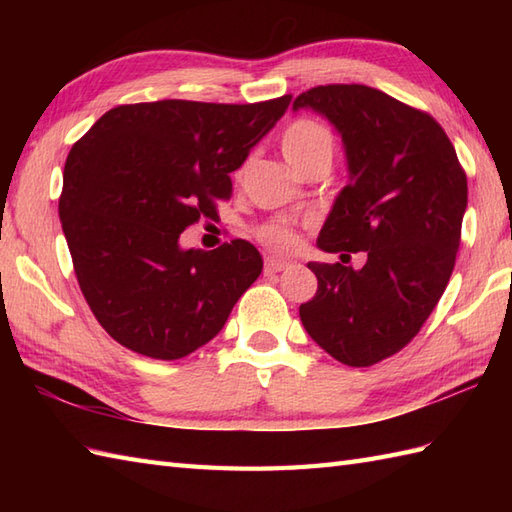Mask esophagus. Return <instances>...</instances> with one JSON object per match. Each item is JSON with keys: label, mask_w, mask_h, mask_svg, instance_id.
<instances>
[{"label": "esophagus", "mask_w": 512, "mask_h": 512, "mask_svg": "<svg viewBox=\"0 0 512 512\" xmlns=\"http://www.w3.org/2000/svg\"><path fill=\"white\" fill-rule=\"evenodd\" d=\"M292 262H288V259H279V257H266V264H264V270L268 275L273 273H281V270L290 268Z\"/></svg>", "instance_id": "1"}]
</instances>
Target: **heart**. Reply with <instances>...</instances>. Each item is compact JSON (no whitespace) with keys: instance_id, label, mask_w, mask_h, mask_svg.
<instances>
[{"instance_id":"1","label":"heart","mask_w":512,"mask_h":512,"mask_svg":"<svg viewBox=\"0 0 512 512\" xmlns=\"http://www.w3.org/2000/svg\"><path fill=\"white\" fill-rule=\"evenodd\" d=\"M281 151L288 158L290 165L299 171L310 167L317 160H332L334 154V138L328 127H323L310 118H297L292 121L284 136H281ZM259 239L270 248L286 250L295 244V231L286 222H270L259 228Z\"/></svg>"}]
</instances>
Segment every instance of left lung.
<instances>
[{"instance_id":"left-lung-1","label":"left lung","mask_w":512,"mask_h":512,"mask_svg":"<svg viewBox=\"0 0 512 512\" xmlns=\"http://www.w3.org/2000/svg\"><path fill=\"white\" fill-rule=\"evenodd\" d=\"M301 107L341 134L350 173L317 246L363 250L367 262H310L319 288L299 317L336 361L367 367L400 352L438 306L460 248L466 173L444 129L385 92L319 85L297 96Z\"/></svg>"}]
</instances>
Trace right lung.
Here are the masks:
<instances>
[{"label": "right lung", "mask_w": 512, "mask_h": 512, "mask_svg": "<svg viewBox=\"0 0 512 512\" xmlns=\"http://www.w3.org/2000/svg\"><path fill=\"white\" fill-rule=\"evenodd\" d=\"M290 99L118 105L70 149L63 235L96 321L127 350L160 361L189 356L224 328L262 273V255L246 239L184 250L180 233L231 198L228 173Z\"/></svg>", "instance_id": "right-lung-1"}]
</instances>
